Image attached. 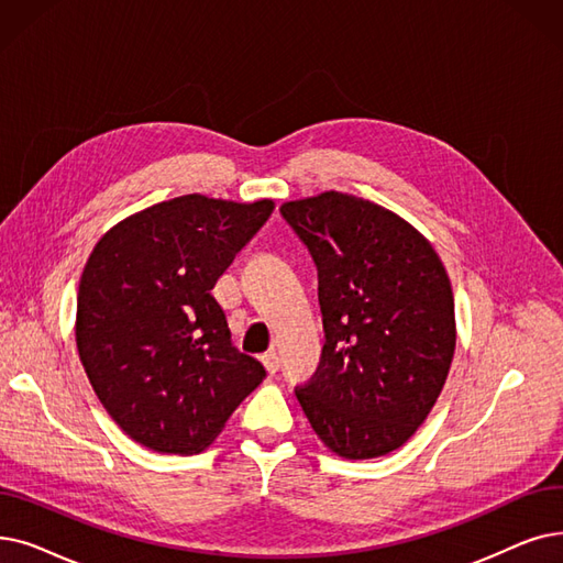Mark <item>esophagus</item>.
Instances as JSON below:
<instances>
[{
  "instance_id": "esophagus-1",
  "label": "esophagus",
  "mask_w": 563,
  "mask_h": 563,
  "mask_svg": "<svg viewBox=\"0 0 563 563\" xmlns=\"http://www.w3.org/2000/svg\"><path fill=\"white\" fill-rule=\"evenodd\" d=\"M262 363H264V368H266L268 373L276 375V373H278V365H280L276 350H268V352L262 356Z\"/></svg>"
}]
</instances>
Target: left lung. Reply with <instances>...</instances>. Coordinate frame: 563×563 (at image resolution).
I'll return each mask as SVG.
<instances>
[{
	"mask_svg": "<svg viewBox=\"0 0 563 563\" xmlns=\"http://www.w3.org/2000/svg\"><path fill=\"white\" fill-rule=\"evenodd\" d=\"M320 283L324 350L297 398L338 455L400 449L426 421L455 352V306L442 260L396 213L347 192L287 202Z\"/></svg>",
	"mask_w": 563,
	"mask_h": 563,
	"instance_id": "1",
	"label": "left lung"
}]
</instances>
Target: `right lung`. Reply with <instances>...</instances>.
Segmentation results:
<instances>
[{"label":"right lung","instance_id":"1","mask_svg":"<svg viewBox=\"0 0 563 563\" xmlns=\"http://www.w3.org/2000/svg\"><path fill=\"white\" fill-rule=\"evenodd\" d=\"M272 211V200L181 195L96 243L78 291V352L96 396L137 444L202 451L266 377L234 347L211 289Z\"/></svg>","mask_w":563,"mask_h":563}]
</instances>
